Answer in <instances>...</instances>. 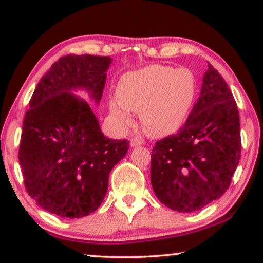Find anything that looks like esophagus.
I'll list each match as a JSON object with an SVG mask.
<instances>
[{"label": "esophagus", "instance_id": "esophagus-1", "mask_svg": "<svg viewBox=\"0 0 263 263\" xmlns=\"http://www.w3.org/2000/svg\"><path fill=\"white\" fill-rule=\"evenodd\" d=\"M140 145H142V140L138 138V136H134V138L130 139V146L136 147V146H140Z\"/></svg>", "mask_w": 263, "mask_h": 263}]
</instances>
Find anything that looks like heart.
Segmentation results:
<instances>
[{
    "mask_svg": "<svg viewBox=\"0 0 263 263\" xmlns=\"http://www.w3.org/2000/svg\"><path fill=\"white\" fill-rule=\"evenodd\" d=\"M196 95V77L188 68L153 64L121 79L118 100L111 102V114L123 125L132 123L129 111L140 114L147 134L164 136L181 127Z\"/></svg>",
    "mask_w": 263,
    "mask_h": 263,
    "instance_id": "heart-1",
    "label": "heart"
}]
</instances>
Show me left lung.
<instances>
[{
	"label": "left lung",
	"instance_id": "left-lung-1",
	"mask_svg": "<svg viewBox=\"0 0 263 263\" xmlns=\"http://www.w3.org/2000/svg\"><path fill=\"white\" fill-rule=\"evenodd\" d=\"M240 149L236 100L221 75L208 63L200 97L185 123L153 147L154 193L171 210L199 211L229 189Z\"/></svg>",
	"mask_w": 263,
	"mask_h": 263
}]
</instances>
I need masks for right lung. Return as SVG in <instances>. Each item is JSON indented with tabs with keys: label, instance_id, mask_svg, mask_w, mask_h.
<instances>
[{
	"label": "right lung",
	"instance_id": "add662e5",
	"mask_svg": "<svg viewBox=\"0 0 263 263\" xmlns=\"http://www.w3.org/2000/svg\"><path fill=\"white\" fill-rule=\"evenodd\" d=\"M110 57L67 55L41 79L24 118L19 161L26 192L61 218H82L100 206L109 174L124 158L128 140L105 138L85 100L86 88L102 99Z\"/></svg>",
	"mask_w": 263,
	"mask_h": 263
}]
</instances>
